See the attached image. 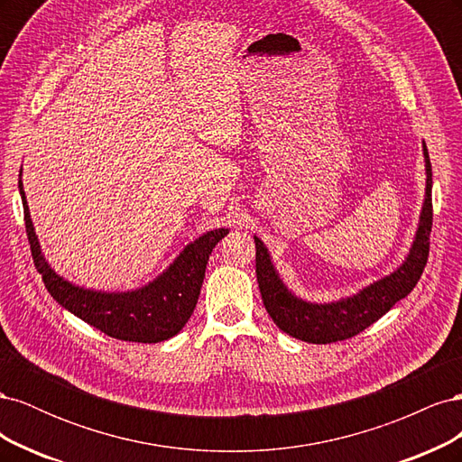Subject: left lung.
<instances>
[{"label":"left lung","mask_w":462,"mask_h":462,"mask_svg":"<svg viewBox=\"0 0 462 462\" xmlns=\"http://www.w3.org/2000/svg\"><path fill=\"white\" fill-rule=\"evenodd\" d=\"M426 156V200L420 216V226L416 231L411 254L397 272L380 279L374 285L362 289L358 295L331 304H310L291 295L282 279L275 273L268 250L260 239L256 243V277L262 292L265 310L272 319L289 333L291 337L309 343H335L351 339L360 331L380 319L397 300L404 299L416 287L420 279L428 254H430V233L433 221L431 208V163L428 150Z\"/></svg>","instance_id":"left-lung-1"}]
</instances>
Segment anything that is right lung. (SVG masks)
Instances as JSON below:
<instances>
[{
  "label": "right lung",
  "mask_w": 462,
  "mask_h": 462,
  "mask_svg": "<svg viewBox=\"0 0 462 462\" xmlns=\"http://www.w3.org/2000/svg\"><path fill=\"white\" fill-rule=\"evenodd\" d=\"M19 190L24 209V227L38 273L50 295L69 312L85 319L92 328L121 341L160 343L185 328L199 302L206 263L212 248L227 235L216 229L189 245L163 275L133 292H97L75 287L55 273L40 253L38 239L26 206L23 183Z\"/></svg>",
  "instance_id": "1"
}]
</instances>
